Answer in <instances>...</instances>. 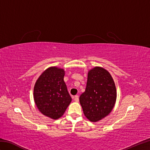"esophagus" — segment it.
Returning <instances> with one entry per match:
<instances>
[{"instance_id":"obj_1","label":"esophagus","mask_w":150,"mask_h":150,"mask_svg":"<svg viewBox=\"0 0 150 150\" xmlns=\"http://www.w3.org/2000/svg\"><path fill=\"white\" fill-rule=\"evenodd\" d=\"M72 98H73V99L74 100L75 102H79V96H78V95H75V96H73Z\"/></svg>"}]
</instances>
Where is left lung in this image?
I'll list each match as a JSON object with an SVG mask.
<instances>
[{
  "label": "left lung",
  "mask_w": 150,
  "mask_h": 150,
  "mask_svg": "<svg viewBox=\"0 0 150 150\" xmlns=\"http://www.w3.org/2000/svg\"><path fill=\"white\" fill-rule=\"evenodd\" d=\"M117 90L113 77L104 68L89 70L86 90L79 101L84 115L91 122H98L108 115L115 104Z\"/></svg>",
  "instance_id": "obj_1"
}]
</instances>
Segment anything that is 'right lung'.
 I'll list each match as a JSON object with an SVG mask.
<instances>
[{"mask_svg": "<svg viewBox=\"0 0 150 150\" xmlns=\"http://www.w3.org/2000/svg\"><path fill=\"white\" fill-rule=\"evenodd\" d=\"M64 69L47 68L38 78L33 88L35 103L41 113L56 120L61 117L71 102L64 81Z\"/></svg>", "mask_w": 150, "mask_h": 150, "instance_id": "1", "label": "right lung"}]
</instances>
